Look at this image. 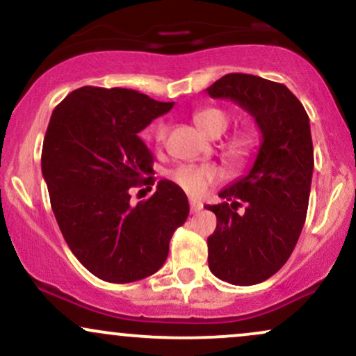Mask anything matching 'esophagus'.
I'll return each instance as SVG.
<instances>
[{"mask_svg": "<svg viewBox=\"0 0 356 356\" xmlns=\"http://www.w3.org/2000/svg\"><path fill=\"white\" fill-rule=\"evenodd\" d=\"M189 206H191V212L192 214H195V212H199L202 209V202L201 201H195V199H191L189 201Z\"/></svg>", "mask_w": 356, "mask_h": 356, "instance_id": "1", "label": "esophagus"}]
</instances>
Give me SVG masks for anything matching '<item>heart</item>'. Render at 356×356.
I'll return each instance as SVG.
<instances>
[{"mask_svg": "<svg viewBox=\"0 0 356 356\" xmlns=\"http://www.w3.org/2000/svg\"><path fill=\"white\" fill-rule=\"evenodd\" d=\"M194 120L207 136L219 137L229 127L231 117L226 110L207 107L194 113ZM165 138V127L159 125L155 129V140L162 142ZM254 136L251 132H238L232 136L226 144L229 157L238 164L246 162L254 152ZM170 179L191 195H201L206 192L211 184L222 179V170L216 165H199V164H182L170 172Z\"/></svg>", "mask_w": 356, "mask_h": 356, "instance_id": "1", "label": "heart"}]
</instances>
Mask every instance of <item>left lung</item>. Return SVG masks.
<instances>
[{
  "mask_svg": "<svg viewBox=\"0 0 356 356\" xmlns=\"http://www.w3.org/2000/svg\"><path fill=\"white\" fill-rule=\"evenodd\" d=\"M206 92L238 104L259 127L254 164L219 192L224 202L207 206L218 218L207 238L212 275L257 284L283 268L303 229L314 167L309 118L288 87L261 76L229 73ZM241 203L244 215L235 212Z\"/></svg>",
  "mask_w": 356,
  "mask_h": 356,
  "instance_id": "1",
  "label": "left lung"
}]
</instances>
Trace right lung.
<instances>
[{
  "instance_id": "obj_1",
  "label": "right lung",
  "mask_w": 356,
  "mask_h": 356,
  "mask_svg": "<svg viewBox=\"0 0 356 356\" xmlns=\"http://www.w3.org/2000/svg\"><path fill=\"white\" fill-rule=\"evenodd\" d=\"M172 107L136 90L81 87L51 113L42 174L53 214L76 259L108 283L159 271L189 216L186 192L165 179L152 197L130 204L132 187L155 182L140 132Z\"/></svg>"
}]
</instances>
